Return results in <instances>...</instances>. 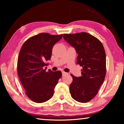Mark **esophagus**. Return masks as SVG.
Returning a JSON list of instances; mask_svg holds the SVG:
<instances>
[{
	"instance_id": "1",
	"label": "esophagus",
	"mask_w": 124,
	"mask_h": 124,
	"mask_svg": "<svg viewBox=\"0 0 124 124\" xmlns=\"http://www.w3.org/2000/svg\"><path fill=\"white\" fill-rule=\"evenodd\" d=\"M67 73L66 72H62V76H63V77L64 76V75H67Z\"/></svg>"
}]
</instances>
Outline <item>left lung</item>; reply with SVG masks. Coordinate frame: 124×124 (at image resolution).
<instances>
[{
    "mask_svg": "<svg viewBox=\"0 0 124 124\" xmlns=\"http://www.w3.org/2000/svg\"><path fill=\"white\" fill-rule=\"evenodd\" d=\"M64 39L74 47L78 54L77 64L82 67L81 76L70 74L73 81L70 93L78 102H89L97 95L106 73V56L99 40L86 32L63 34Z\"/></svg>",
    "mask_w": 124,
    "mask_h": 124,
    "instance_id": "8db88e82",
    "label": "left lung"
}]
</instances>
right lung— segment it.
Segmentation results:
<instances>
[{
	"label": "right lung",
	"mask_w": 124,
	"mask_h": 124,
	"mask_svg": "<svg viewBox=\"0 0 124 124\" xmlns=\"http://www.w3.org/2000/svg\"><path fill=\"white\" fill-rule=\"evenodd\" d=\"M62 34L42 33L29 38L21 48L17 72L26 95L36 103H43L54 95V89L62 77L61 71H46V62L50 60L54 45Z\"/></svg>",
	"instance_id": "obj_1"
}]
</instances>
